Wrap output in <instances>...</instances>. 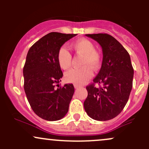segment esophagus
I'll use <instances>...</instances> for the list:
<instances>
[{
    "mask_svg": "<svg viewBox=\"0 0 149 149\" xmlns=\"http://www.w3.org/2000/svg\"><path fill=\"white\" fill-rule=\"evenodd\" d=\"M73 86H74V87H75V88H80V87H81L80 85H79V84H75Z\"/></svg>",
    "mask_w": 149,
    "mask_h": 149,
    "instance_id": "obj_1",
    "label": "esophagus"
}]
</instances>
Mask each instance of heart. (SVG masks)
<instances>
[{
  "instance_id": "b5f03b06",
  "label": "heart",
  "mask_w": 149,
  "mask_h": 149,
  "mask_svg": "<svg viewBox=\"0 0 149 149\" xmlns=\"http://www.w3.org/2000/svg\"><path fill=\"white\" fill-rule=\"evenodd\" d=\"M70 47L76 55H82L81 59V68H73L65 73V80L68 83L76 84H83L91 79L94 70H98L102 65V55L95 49V45L88 39L82 38L70 44ZM58 65L61 68L67 70L71 66L72 57L68 51L64 47H61L57 55Z\"/></svg>"
}]
</instances>
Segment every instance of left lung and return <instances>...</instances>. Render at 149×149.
Instances as JSON below:
<instances>
[{"mask_svg": "<svg viewBox=\"0 0 149 149\" xmlns=\"http://www.w3.org/2000/svg\"><path fill=\"white\" fill-rule=\"evenodd\" d=\"M102 48L101 69L93 82L86 86L88 96L84 106L92 119L106 121L122 112L133 87V68L130 57L120 43L108 34H86ZM98 83L100 87H96Z\"/></svg>", "mask_w": 149, "mask_h": 149, "instance_id": "8db88e82", "label": "left lung"}]
</instances>
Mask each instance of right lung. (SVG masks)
I'll return each mask as SVG.
<instances>
[{"mask_svg":"<svg viewBox=\"0 0 149 149\" xmlns=\"http://www.w3.org/2000/svg\"><path fill=\"white\" fill-rule=\"evenodd\" d=\"M76 35L50 32L28 51L23 68L24 88L32 110L46 120H61L68 111L74 87L72 84L58 85L63 74L57 55L61 46Z\"/></svg>","mask_w":149,"mask_h":149,"instance_id":"right-lung-1","label":"right lung"}]
</instances>
